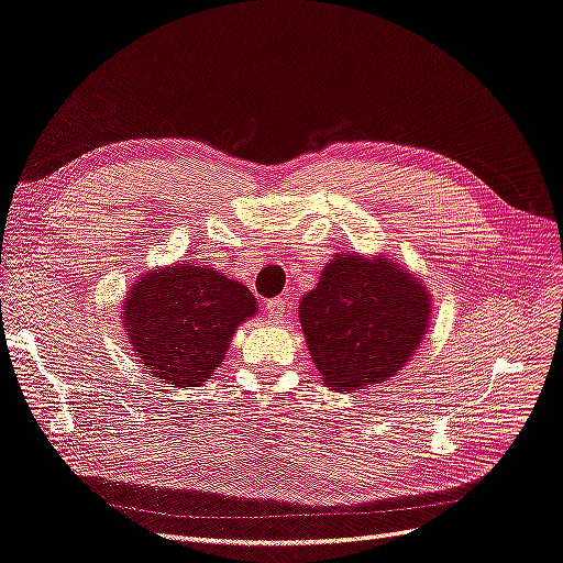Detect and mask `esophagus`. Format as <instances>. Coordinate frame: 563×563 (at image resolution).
Returning <instances> with one entry per match:
<instances>
[{
    "label": "esophagus",
    "mask_w": 563,
    "mask_h": 563,
    "mask_svg": "<svg viewBox=\"0 0 563 563\" xmlns=\"http://www.w3.org/2000/svg\"><path fill=\"white\" fill-rule=\"evenodd\" d=\"M266 310H268V314L274 317V320H285V314L289 312V306H287V301L285 299H272V301H266Z\"/></svg>",
    "instance_id": "esophagus-1"
}]
</instances>
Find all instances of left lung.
Instances as JSON below:
<instances>
[{
    "label": "left lung",
    "instance_id": "left-lung-1",
    "mask_svg": "<svg viewBox=\"0 0 563 563\" xmlns=\"http://www.w3.org/2000/svg\"><path fill=\"white\" fill-rule=\"evenodd\" d=\"M308 350L333 390H358L405 368L430 320L426 287L384 257L335 255L301 299Z\"/></svg>",
    "mask_w": 563,
    "mask_h": 563
}]
</instances>
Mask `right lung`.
I'll return each mask as SVG.
<instances>
[{"instance_id": "add662e5", "label": "right lung", "mask_w": 563, "mask_h": 563, "mask_svg": "<svg viewBox=\"0 0 563 563\" xmlns=\"http://www.w3.org/2000/svg\"><path fill=\"white\" fill-rule=\"evenodd\" d=\"M255 310L246 285L186 264L140 278L121 317L146 373L177 390L202 384L218 371L234 329Z\"/></svg>"}]
</instances>
